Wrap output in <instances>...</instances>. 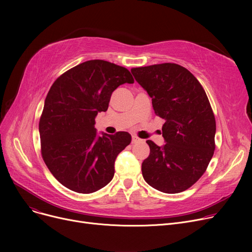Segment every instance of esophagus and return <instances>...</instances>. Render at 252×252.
<instances>
[{
    "instance_id": "34e87169",
    "label": "esophagus",
    "mask_w": 252,
    "mask_h": 252,
    "mask_svg": "<svg viewBox=\"0 0 252 252\" xmlns=\"http://www.w3.org/2000/svg\"><path fill=\"white\" fill-rule=\"evenodd\" d=\"M141 142H143V140L139 139V138H138V137H136V136H133V138H131V143H133V144L141 143Z\"/></svg>"
}]
</instances>
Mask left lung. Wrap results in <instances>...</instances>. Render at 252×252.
<instances>
[{"label":"left lung","instance_id":"1","mask_svg":"<svg viewBox=\"0 0 252 252\" xmlns=\"http://www.w3.org/2000/svg\"><path fill=\"white\" fill-rule=\"evenodd\" d=\"M130 71L152 98L155 114L165 121V144L146 141L150 154L142 163L143 178L163 193L187 190L205 173L216 148V119L206 93L188 69L175 63Z\"/></svg>","mask_w":252,"mask_h":252}]
</instances>
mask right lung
Returning <instances> with one entry per match:
<instances>
[{"label": "right lung", "instance_id": "obj_1", "mask_svg": "<svg viewBox=\"0 0 252 252\" xmlns=\"http://www.w3.org/2000/svg\"><path fill=\"white\" fill-rule=\"evenodd\" d=\"M126 83L134 84L126 68L90 60L64 72L52 85L38 130L43 159L64 187L89 194L112 180L116 157L131 137L126 131L99 135L95 118L108 109L113 91Z\"/></svg>", "mask_w": 252, "mask_h": 252}]
</instances>
